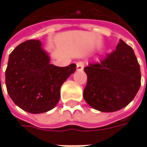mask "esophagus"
<instances>
[{
	"label": "esophagus",
	"mask_w": 147,
	"mask_h": 147,
	"mask_svg": "<svg viewBox=\"0 0 147 147\" xmlns=\"http://www.w3.org/2000/svg\"><path fill=\"white\" fill-rule=\"evenodd\" d=\"M76 65H77V70L82 71V69H83V66H84L83 62H82V61H79V62H78V63H77Z\"/></svg>",
	"instance_id": "obj_1"
}]
</instances>
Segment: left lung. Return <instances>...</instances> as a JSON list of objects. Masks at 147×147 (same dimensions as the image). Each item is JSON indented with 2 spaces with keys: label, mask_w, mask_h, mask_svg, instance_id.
<instances>
[{
  "label": "left lung",
  "mask_w": 147,
  "mask_h": 147,
  "mask_svg": "<svg viewBox=\"0 0 147 147\" xmlns=\"http://www.w3.org/2000/svg\"><path fill=\"white\" fill-rule=\"evenodd\" d=\"M86 102L95 110L114 112L129 104L141 86V71L133 49L123 40L98 63L84 68Z\"/></svg>",
  "instance_id": "1"
}]
</instances>
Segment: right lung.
<instances>
[{
	"label": "right lung",
	"instance_id": "1",
	"mask_svg": "<svg viewBox=\"0 0 147 147\" xmlns=\"http://www.w3.org/2000/svg\"><path fill=\"white\" fill-rule=\"evenodd\" d=\"M75 70V64L51 65L42 42L28 40L9 54L5 70L7 92L22 110L31 114L47 112L58 103L62 84Z\"/></svg>",
	"mask_w": 147,
	"mask_h": 147
}]
</instances>
